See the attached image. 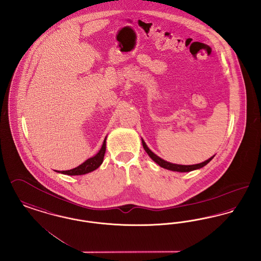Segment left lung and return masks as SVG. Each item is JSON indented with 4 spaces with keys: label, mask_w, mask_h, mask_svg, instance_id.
Returning a JSON list of instances; mask_svg holds the SVG:
<instances>
[{
    "label": "left lung",
    "mask_w": 261,
    "mask_h": 261,
    "mask_svg": "<svg viewBox=\"0 0 261 261\" xmlns=\"http://www.w3.org/2000/svg\"><path fill=\"white\" fill-rule=\"evenodd\" d=\"M141 141H142V145H143L144 150L146 151V153L149 155V157H150L151 159H152L154 162H156V163L159 165L160 167H162V168H164V169H167V170H170V171H175V172H180V173H184V172H191V171H193V170H197V169H200V168L204 167L206 164H208V163L213 159V157H214V156H213V157L209 158L208 160H206V161L202 162V163H199V164H173V163H170V162L165 161V160H163L162 158H160L159 156H157L156 154H154V153H153V152H152V151L147 147V145H146V143L144 142V140H143V139H142Z\"/></svg>",
    "instance_id": "1"
}]
</instances>
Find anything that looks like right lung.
<instances>
[{"label": "right lung", "mask_w": 261, "mask_h": 261, "mask_svg": "<svg viewBox=\"0 0 261 261\" xmlns=\"http://www.w3.org/2000/svg\"><path fill=\"white\" fill-rule=\"evenodd\" d=\"M106 138L107 137H105L101 149L99 150L95 156L87 159L85 162H83V164L80 165L79 167H76L74 169L68 170V171H56V172L65 174V175H69V176H79V175H84V174H87V173H90V172L96 170L97 168L102 164L103 159H104V155H105V151H106Z\"/></svg>", "instance_id": "1"}]
</instances>
